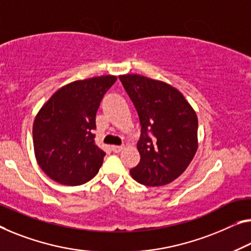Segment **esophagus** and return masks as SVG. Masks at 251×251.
Returning <instances> with one entry per match:
<instances>
[{"mask_svg":"<svg viewBox=\"0 0 251 251\" xmlns=\"http://www.w3.org/2000/svg\"><path fill=\"white\" fill-rule=\"evenodd\" d=\"M123 146H112V150L114 152H120V151H122L123 150Z\"/></svg>","mask_w":251,"mask_h":251,"instance_id":"obj_1","label":"esophagus"}]
</instances>
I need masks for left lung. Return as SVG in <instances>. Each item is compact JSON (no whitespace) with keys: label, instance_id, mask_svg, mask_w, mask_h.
Instances as JSON below:
<instances>
[{"label":"left lung","instance_id":"1","mask_svg":"<svg viewBox=\"0 0 251 251\" xmlns=\"http://www.w3.org/2000/svg\"><path fill=\"white\" fill-rule=\"evenodd\" d=\"M141 125L140 163L131 177L146 186H163L186 171L199 147L198 115L177 90L139 74L119 76Z\"/></svg>","mask_w":251,"mask_h":251}]
</instances>
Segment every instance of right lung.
I'll return each mask as SVG.
<instances>
[{
    "label": "right lung",
    "instance_id": "add662e5",
    "mask_svg": "<svg viewBox=\"0 0 251 251\" xmlns=\"http://www.w3.org/2000/svg\"><path fill=\"white\" fill-rule=\"evenodd\" d=\"M117 76L79 79L57 90L34 118L32 137L37 163L55 182L77 186L91 180L105 152L95 144L100 102Z\"/></svg>",
    "mask_w": 251,
    "mask_h": 251
}]
</instances>
